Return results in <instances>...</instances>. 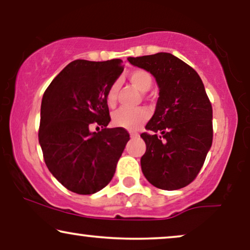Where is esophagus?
Returning a JSON list of instances; mask_svg holds the SVG:
<instances>
[{"instance_id":"obj_1","label":"esophagus","mask_w":250,"mask_h":250,"mask_svg":"<svg viewBox=\"0 0 250 250\" xmlns=\"http://www.w3.org/2000/svg\"><path fill=\"white\" fill-rule=\"evenodd\" d=\"M129 135H131V138H132V139H134V138H138V136H139L138 133H131V134H129Z\"/></svg>"}]
</instances>
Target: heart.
<instances>
[{
	"instance_id": "b5f03b06",
	"label": "heart",
	"mask_w": 250,
	"mask_h": 250,
	"mask_svg": "<svg viewBox=\"0 0 250 250\" xmlns=\"http://www.w3.org/2000/svg\"><path fill=\"white\" fill-rule=\"evenodd\" d=\"M128 81L133 86L138 88L141 92H146L151 88L153 84L152 75L148 70L141 69H133L128 73ZM119 85L117 82L112 83L108 88L105 100L109 107H114L117 101ZM149 112L145 108H135V109H126L122 108L114 112L112 115V124L116 127H122L128 131H136L145 123L148 121Z\"/></svg>"
}]
</instances>
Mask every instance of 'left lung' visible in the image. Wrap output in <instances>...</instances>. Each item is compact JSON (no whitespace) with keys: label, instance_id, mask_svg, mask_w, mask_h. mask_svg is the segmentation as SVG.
Here are the masks:
<instances>
[{"label":"left lung","instance_id":"obj_1","mask_svg":"<svg viewBox=\"0 0 250 250\" xmlns=\"http://www.w3.org/2000/svg\"><path fill=\"white\" fill-rule=\"evenodd\" d=\"M159 86L156 111L142 133L141 168L153 187L177 190L196 179L213 142V109L197 71L170 53L128 58Z\"/></svg>","mask_w":250,"mask_h":250}]
</instances>
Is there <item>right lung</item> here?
<instances>
[{"label": "right lung", "instance_id": "obj_1", "mask_svg": "<svg viewBox=\"0 0 250 250\" xmlns=\"http://www.w3.org/2000/svg\"><path fill=\"white\" fill-rule=\"evenodd\" d=\"M122 62L75 60L44 92L39 131L44 162L75 193L104 189L129 140L124 128L107 127L110 115L105 95L124 70Z\"/></svg>", "mask_w": 250, "mask_h": 250}]
</instances>
